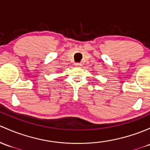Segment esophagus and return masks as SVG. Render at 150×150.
Instances as JSON below:
<instances>
[{"label": "esophagus", "instance_id": "1", "mask_svg": "<svg viewBox=\"0 0 150 150\" xmlns=\"http://www.w3.org/2000/svg\"><path fill=\"white\" fill-rule=\"evenodd\" d=\"M75 65H76V66H81L82 64H81V63L77 62V63H75Z\"/></svg>", "mask_w": 150, "mask_h": 150}]
</instances>
